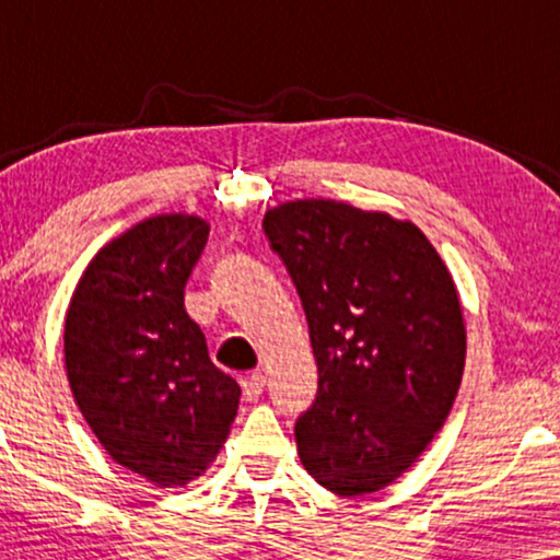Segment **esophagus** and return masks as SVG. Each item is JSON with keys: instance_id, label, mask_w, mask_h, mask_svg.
<instances>
[{"instance_id": "34e87169", "label": "esophagus", "mask_w": 560, "mask_h": 560, "mask_svg": "<svg viewBox=\"0 0 560 560\" xmlns=\"http://www.w3.org/2000/svg\"><path fill=\"white\" fill-rule=\"evenodd\" d=\"M262 393H265V374L262 372H252L242 380L244 400H257Z\"/></svg>"}]
</instances>
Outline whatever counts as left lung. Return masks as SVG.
Masks as SVG:
<instances>
[{"label":"left lung","instance_id":"left-lung-1","mask_svg":"<svg viewBox=\"0 0 560 560\" xmlns=\"http://www.w3.org/2000/svg\"><path fill=\"white\" fill-rule=\"evenodd\" d=\"M262 229L301 295L318 366L298 456L328 492H377L454 408L466 362L454 278L412 221L385 211L298 198L267 211Z\"/></svg>","mask_w":560,"mask_h":560}]
</instances>
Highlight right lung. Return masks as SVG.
Listing matches in <instances>:
<instances>
[{
	"mask_svg": "<svg viewBox=\"0 0 560 560\" xmlns=\"http://www.w3.org/2000/svg\"><path fill=\"white\" fill-rule=\"evenodd\" d=\"M209 240L194 213H160L114 236L66 311L68 385L106 454L158 487L201 477L240 408L213 366L183 288Z\"/></svg>",
	"mask_w": 560,
	"mask_h": 560,
	"instance_id": "add662e5",
	"label": "right lung"
}]
</instances>
